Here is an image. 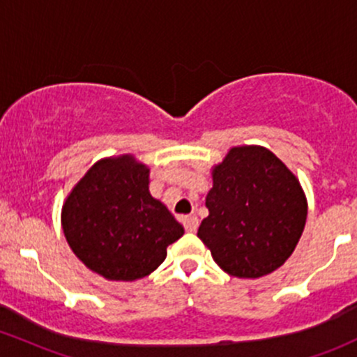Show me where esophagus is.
Listing matches in <instances>:
<instances>
[{
  "label": "esophagus",
  "mask_w": 357,
  "mask_h": 357,
  "mask_svg": "<svg viewBox=\"0 0 357 357\" xmlns=\"http://www.w3.org/2000/svg\"><path fill=\"white\" fill-rule=\"evenodd\" d=\"M183 226L188 232H197L198 229V219L195 215H186L183 217Z\"/></svg>",
  "instance_id": "esophagus-1"
}]
</instances>
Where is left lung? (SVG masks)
Instances as JSON below:
<instances>
[{"label": "left lung", "instance_id": "1", "mask_svg": "<svg viewBox=\"0 0 357 357\" xmlns=\"http://www.w3.org/2000/svg\"><path fill=\"white\" fill-rule=\"evenodd\" d=\"M205 205L198 238L220 268L245 279L267 275L291 257L307 215L296 176L264 147L229 150L213 169Z\"/></svg>", "mask_w": 357, "mask_h": 357}]
</instances>
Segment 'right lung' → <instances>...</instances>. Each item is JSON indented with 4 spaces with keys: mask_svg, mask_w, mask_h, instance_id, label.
Returning <instances> with one entry per match:
<instances>
[{
    "mask_svg": "<svg viewBox=\"0 0 357 357\" xmlns=\"http://www.w3.org/2000/svg\"><path fill=\"white\" fill-rule=\"evenodd\" d=\"M63 231L73 253L109 280L147 277L185 229L149 193V169L131 155L89 169L63 205Z\"/></svg>",
    "mask_w": 357,
    "mask_h": 357,
    "instance_id": "add662e5",
    "label": "right lung"
}]
</instances>
